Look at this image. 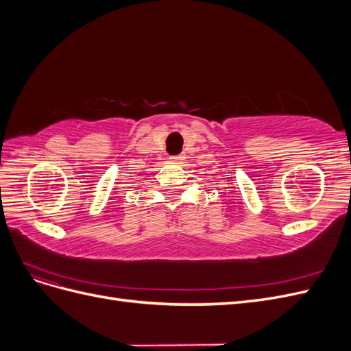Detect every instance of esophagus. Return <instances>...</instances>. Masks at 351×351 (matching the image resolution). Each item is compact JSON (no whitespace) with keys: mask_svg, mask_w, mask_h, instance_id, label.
I'll return each instance as SVG.
<instances>
[{"mask_svg":"<svg viewBox=\"0 0 351 351\" xmlns=\"http://www.w3.org/2000/svg\"><path fill=\"white\" fill-rule=\"evenodd\" d=\"M183 158H184V155H183V154H180V155H174V156H171L173 161H180V159H183Z\"/></svg>","mask_w":351,"mask_h":351,"instance_id":"1","label":"esophagus"}]
</instances>
